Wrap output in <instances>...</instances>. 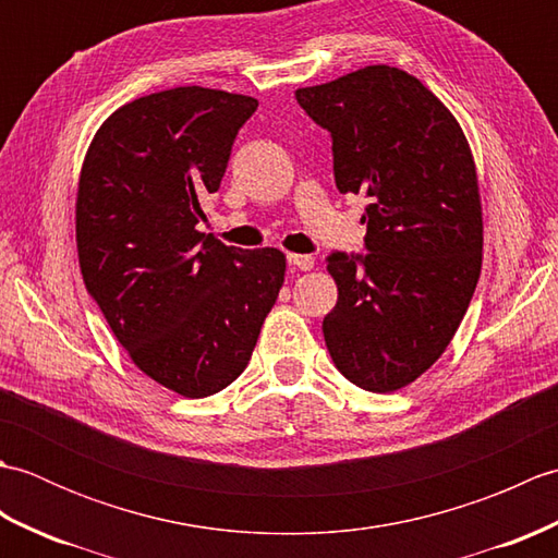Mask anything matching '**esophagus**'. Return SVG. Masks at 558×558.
Listing matches in <instances>:
<instances>
[{"label":"esophagus","mask_w":558,"mask_h":558,"mask_svg":"<svg viewBox=\"0 0 558 558\" xmlns=\"http://www.w3.org/2000/svg\"><path fill=\"white\" fill-rule=\"evenodd\" d=\"M288 264L300 270H312L316 266V258L310 254H288Z\"/></svg>","instance_id":"obj_1"}]
</instances>
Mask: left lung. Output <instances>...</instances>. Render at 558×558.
<instances>
[{"label":"left lung","instance_id":"left-lung-1","mask_svg":"<svg viewBox=\"0 0 558 558\" xmlns=\"http://www.w3.org/2000/svg\"><path fill=\"white\" fill-rule=\"evenodd\" d=\"M298 102L333 138L340 194H366L364 256H328L338 302L324 338L338 372L374 393L420 378L465 316L482 270V198L458 120L420 78L374 64Z\"/></svg>","mask_w":558,"mask_h":558}]
</instances>
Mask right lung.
I'll list each match as a JSON object with an SVG mask.
<instances>
[{"label": "right lung", "instance_id": "obj_1", "mask_svg": "<svg viewBox=\"0 0 558 558\" xmlns=\"http://www.w3.org/2000/svg\"><path fill=\"white\" fill-rule=\"evenodd\" d=\"M256 98L201 86L122 105L93 136L76 192L83 282L153 381L206 398L240 376L286 282V254L198 232Z\"/></svg>", "mask_w": 558, "mask_h": 558}]
</instances>
